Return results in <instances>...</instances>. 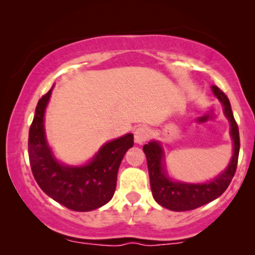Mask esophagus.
I'll use <instances>...</instances> for the list:
<instances>
[{"label": "esophagus", "mask_w": 255, "mask_h": 255, "mask_svg": "<svg viewBox=\"0 0 255 255\" xmlns=\"http://www.w3.org/2000/svg\"><path fill=\"white\" fill-rule=\"evenodd\" d=\"M148 137H150V129L146 126H139V127L135 128V130H134V141L136 144H144V142L147 141Z\"/></svg>", "instance_id": "1"}]
</instances>
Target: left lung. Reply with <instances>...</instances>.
Returning <instances> with one entry per match:
<instances>
[{
	"label": "left lung",
	"mask_w": 255,
	"mask_h": 255,
	"mask_svg": "<svg viewBox=\"0 0 255 255\" xmlns=\"http://www.w3.org/2000/svg\"><path fill=\"white\" fill-rule=\"evenodd\" d=\"M212 91L215 96L222 102L224 107V114L230 121L231 130L230 134L234 140V153L231 157L230 164L223 174H221L216 180L209 183L191 184L172 182L165 176L163 169V150L157 141H151L142 146L147 159L148 175H150V184L154 200L162 205L165 209L171 211H188L194 210L203 205L215 200L225 192L228 188L236 168H238V159L240 152V134L239 127L234 119L233 110H231L230 102L225 93L217 86L213 85Z\"/></svg>",
	"instance_id": "8db88e82"
}]
</instances>
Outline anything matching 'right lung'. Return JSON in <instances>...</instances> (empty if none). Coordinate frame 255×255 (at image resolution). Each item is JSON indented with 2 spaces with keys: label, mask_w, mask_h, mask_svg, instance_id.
I'll use <instances>...</instances> for the list:
<instances>
[{
  "label": "right lung",
  "mask_w": 255,
  "mask_h": 255,
  "mask_svg": "<svg viewBox=\"0 0 255 255\" xmlns=\"http://www.w3.org/2000/svg\"><path fill=\"white\" fill-rule=\"evenodd\" d=\"M51 90L38 101L28 133V158L34 180L42 191L73 211L86 212L113 198L125 153L133 146L131 134L105 144L87 165L66 166L52 157L44 133V111Z\"/></svg>",
  "instance_id": "add662e5"
}]
</instances>
